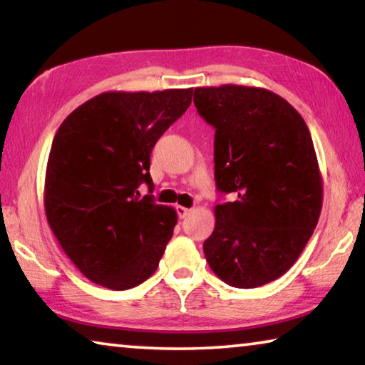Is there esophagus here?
Segmentation results:
<instances>
[{"instance_id": "obj_1", "label": "esophagus", "mask_w": 365, "mask_h": 365, "mask_svg": "<svg viewBox=\"0 0 365 365\" xmlns=\"http://www.w3.org/2000/svg\"><path fill=\"white\" fill-rule=\"evenodd\" d=\"M190 212H192V210H190V207L177 206V214H178V217H180V219H185V217H187Z\"/></svg>"}]
</instances>
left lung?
Wrapping results in <instances>:
<instances>
[{"mask_svg": "<svg viewBox=\"0 0 365 365\" xmlns=\"http://www.w3.org/2000/svg\"><path fill=\"white\" fill-rule=\"evenodd\" d=\"M195 107L214 135V177L232 203L214 207L203 250L219 279L240 289L277 279L307 245L322 212L314 141L291 103L263 88H196Z\"/></svg>", "mask_w": 365, "mask_h": 365, "instance_id": "left-lung-1", "label": "left lung"}]
</instances>
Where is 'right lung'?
Listing matches in <instances>:
<instances>
[{
  "mask_svg": "<svg viewBox=\"0 0 365 365\" xmlns=\"http://www.w3.org/2000/svg\"><path fill=\"white\" fill-rule=\"evenodd\" d=\"M193 89L108 91L68 115L51 143L43 206L63 252L89 281L136 287L158 269L177 224L153 187L151 151L192 103Z\"/></svg>",
  "mask_w": 365,
  "mask_h": 365,
  "instance_id": "right-lung-1",
  "label": "right lung"
}]
</instances>
